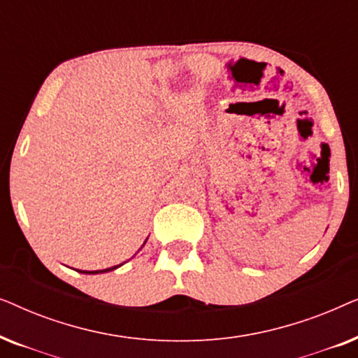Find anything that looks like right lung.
Wrapping results in <instances>:
<instances>
[{
	"mask_svg": "<svg viewBox=\"0 0 358 358\" xmlns=\"http://www.w3.org/2000/svg\"><path fill=\"white\" fill-rule=\"evenodd\" d=\"M146 243V241H145ZM122 264L119 266H114V267H109V268H104V271H83V273H104V272H110V271H115V268H119Z\"/></svg>",
	"mask_w": 358,
	"mask_h": 358,
	"instance_id": "add662e5",
	"label": "right lung"
}]
</instances>
